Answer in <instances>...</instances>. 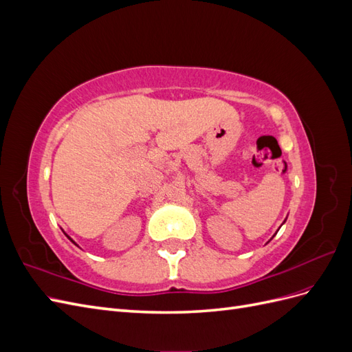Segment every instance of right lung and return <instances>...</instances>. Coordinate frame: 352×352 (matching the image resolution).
Here are the masks:
<instances>
[{
	"label": "right lung",
	"instance_id": "right-lung-1",
	"mask_svg": "<svg viewBox=\"0 0 352 352\" xmlns=\"http://www.w3.org/2000/svg\"><path fill=\"white\" fill-rule=\"evenodd\" d=\"M66 236H67V235H66ZM67 238H69V236H67ZM69 239H70V238H69ZM70 241H72V239H70ZM72 242H73V241H72ZM73 243H74V242H73Z\"/></svg>",
	"mask_w": 352,
	"mask_h": 352
}]
</instances>
